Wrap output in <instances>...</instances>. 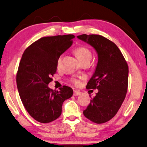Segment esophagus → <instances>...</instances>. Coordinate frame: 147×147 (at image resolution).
Returning <instances> with one entry per match:
<instances>
[{
	"label": "esophagus",
	"mask_w": 147,
	"mask_h": 147,
	"mask_svg": "<svg viewBox=\"0 0 147 147\" xmlns=\"http://www.w3.org/2000/svg\"><path fill=\"white\" fill-rule=\"evenodd\" d=\"M82 93L80 91H78V90H74V96H80L81 95Z\"/></svg>",
	"instance_id": "obj_1"
}]
</instances>
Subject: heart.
<instances>
[{"label":"heart","instance_id":"obj_1","mask_svg":"<svg viewBox=\"0 0 147 147\" xmlns=\"http://www.w3.org/2000/svg\"><path fill=\"white\" fill-rule=\"evenodd\" d=\"M74 52H75V54L77 56L78 59H79L82 63L83 61H87V60L90 61L92 59V54L91 51H90L88 48L84 47V46L76 48ZM61 56H60L57 59V65H59L60 62H61ZM71 82L74 84H76V85H78L80 83L79 80L76 79V78H72L71 80Z\"/></svg>","mask_w":147,"mask_h":147}]
</instances>
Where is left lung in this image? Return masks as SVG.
<instances>
[{
	"label": "left lung",
	"mask_w": 147,
	"mask_h": 147,
	"mask_svg": "<svg viewBox=\"0 0 147 147\" xmlns=\"http://www.w3.org/2000/svg\"><path fill=\"white\" fill-rule=\"evenodd\" d=\"M95 49L98 63L88 82L87 89H98L84 115L97 124L112 119L120 109L127 92L128 67L121 51L113 42L99 35L77 36Z\"/></svg>",
	"instance_id": "1"
}]
</instances>
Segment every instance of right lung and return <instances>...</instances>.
Instances as JSON below:
<instances>
[{
    "label": "right lung",
    "instance_id": "1",
    "mask_svg": "<svg viewBox=\"0 0 147 147\" xmlns=\"http://www.w3.org/2000/svg\"><path fill=\"white\" fill-rule=\"evenodd\" d=\"M74 35L42 37L24 51L17 75L20 98L30 116L41 123L59 118L62 105L73 95V90L63 86L59 91L48 84L57 70L58 58L69 49Z\"/></svg>",
    "mask_w": 147,
    "mask_h": 147
}]
</instances>
